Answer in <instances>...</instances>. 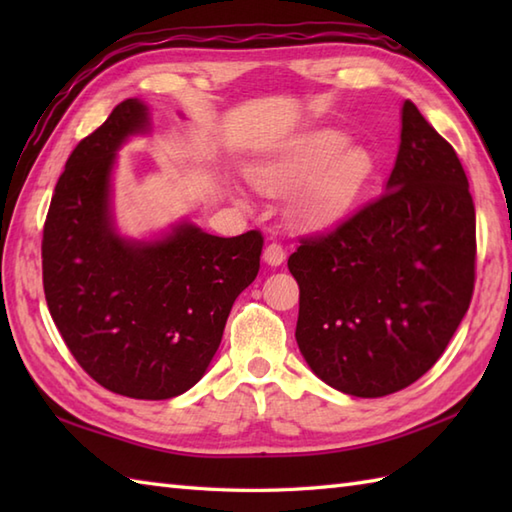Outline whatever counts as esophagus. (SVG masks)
Instances as JSON below:
<instances>
[{"instance_id": "obj_1", "label": "esophagus", "mask_w": 512, "mask_h": 512, "mask_svg": "<svg viewBox=\"0 0 512 512\" xmlns=\"http://www.w3.org/2000/svg\"><path fill=\"white\" fill-rule=\"evenodd\" d=\"M284 259H286V250L281 244L273 242V244H268L264 248V262L268 266H281V264H284Z\"/></svg>"}]
</instances>
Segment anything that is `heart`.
Instances as JSON below:
<instances>
[{
  "instance_id": "heart-1",
  "label": "heart",
  "mask_w": 512,
  "mask_h": 512,
  "mask_svg": "<svg viewBox=\"0 0 512 512\" xmlns=\"http://www.w3.org/2000/svg\"><path fill=\"white\" fill-rule=\"evenodd\" d=\"M376 171L374 154L365 145L347 143L336 129L303 134L250 169L268 193L306 184L292 200V215L303 226H330L354 209Z\"/></svg>"
}]
</instances>
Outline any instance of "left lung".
<instances>
[{
    "label": "left lung",
    "instance_id": "obj_1",
    "mask_svg": "<svg viewBox=\"0 0 512 512\" xmlns=\"http://www.w3.org/2000/svg\"><path fill=\"white\" fill-rule=\"evenodd\" d=\"M297 345L323 383L358 398L409 387L436 365L475 284V206L455 149L402 103L385 193L288 257Z\"/></svg>",
    "mask_w": 512,
    "mask_h": 512
}]
</instances>
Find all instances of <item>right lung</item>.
Instances as JSON below:
<instances>
[{
  "instance_id": "obj_1",
  "label": "right lung",
  "mask_w": 512,
  "mask_h": 512,
  "mask_svg": "<svg viewBox=\"0 0 512 512\" xmlns=\"http://www.w3.org/2000/svg\"><path fill=\"white\" fill-rule=\"evenodd\" d=\"M149 132L147 103L127 99L70 154L43 226V292L65 345L96 383L167 400L211 365L228 312L259 273L264 237H217L189 220L151 239L118 233L116 154Z\"/></svg>"
}]
</instances>
